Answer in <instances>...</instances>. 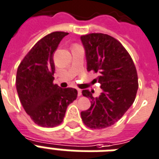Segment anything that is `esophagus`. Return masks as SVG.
Here are the masks:
<instances>
[{
  "instance_id": "1",
  "label": "esophagus",
  "mask_w": 159,
  "mask_h": 159,
  "mask_svg": "<svg viewBox=\"0 0 159 159\" xmlns=\"http://www.w3.org/2000/svg\"><path fill=\"white\" fill-rule=\"evenodd\" d=\"M77 95H78V97L82 96V90L81 89H77Z\"/></svg>"
}]
</instances>
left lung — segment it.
I'll list each match as a JSON object with an SVG mask.
<instances>
[{
	"mask_svg": "<svg viewBox=\"0 0 159 159\" xmlns=\"http://www.w3.org/2000/svg\"><path fill=\"white\" fill-rule=\"evenodd\" d=\"M88 71L98 73L93 82H98L102 93L82 91L91 99V107L81 112L87 127L102 129L113 125L132 106L139 88L138 74L133 59L117 40L102 33L81 36Z\"/></svg>",
	"mask_w": 159,
	"mask_h": 159,
	"instance_id": "8db88e82",
	"label": "left lung"
}]
</instances>
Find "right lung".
Listing matches in <instances>:
<instances>
[{"mask_svg": "<svg viewBox=\"0 0 159 159\" xmlns=\"http://www.w3.org/2000/svg\"><path fill=\"white\" fill-rule=\"evenodd\" d=\"M67 32L55 31L35 44L16 72V91L23 108L37 125L52 128L63 121L66 108L77 98L75 88L53 84V55Z\"/></svg>", "mask_w": 159, "mask_h": 159, "instance_id": "1", "label": "right lung"}]
</instances>
